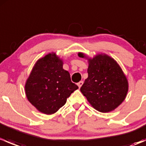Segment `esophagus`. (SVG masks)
Returning a JSON list of instances; mask_svg holds the SVG:
<instances>
[{
	"label": "esophagus",
	"mask_w": 146,
	"mask_h": 146,
	"mask_svg": "<svg viewBox=\"0 0 146 146\" xmlns=\"http://www.w3.org/2000/svg\"><path fill=\"white\" fill-rule=\"evenodd\" d=\"M82 84H83V82H82V81H80L79 82H78L77 85H78V88H81L82 85Z\"/></svg>",
	"instance_id": "34e87169"
}]
</instances>
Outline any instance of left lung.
<instances>
[{
    "label": "left lung",
    "mask_w": 146,
    "mask_h": 146,
    "mask_svg": "<svg viewBox=\"0 0 146 146\" xmlns=\"http://www.w3.org/2000/svg\"><path fill=\"white\" fill-rule=\"evenodd\" d=\"M78 56L88 59V78L80 88L82 95L93 108L102 113L119 107L126 98L129 82L121 68L105 54L89 58L82 52Z\"/></svg>",
    "instance_id": "1"
}]
</instances>
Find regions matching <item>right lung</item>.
<instances>
[{
	"label": "right lung",
	"instance_id": "add662e5",
	"mask_svg": "<svg viewBox=\"0 0 146 146\" xmlns=\"http://www.w3.org/2000/svg\"><path fill=\"white\" fill-rule=\"evenodd\" d=\"M63 60L49 53L35 64L25 85L26 96L39 111L56 112L78 87L71 82L70 73L63 68Z\"/></svg>",
	"mask_w": 146,
	"mask_h": 146
}]
</instances>
